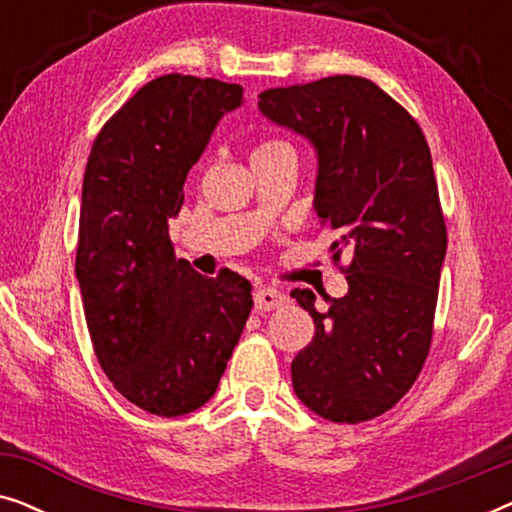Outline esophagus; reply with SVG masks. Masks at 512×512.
Here are the masks:
<instances>
[{"label":"esophagus","instance_id":"esophagus-1","mask_svg":"<svg viewBox=\"0 0 512 512\" xmlns=\"http://www.w3.org/2000/svg\"><path fill=\"white\" fill-rule=\"evenodd\" d=\"M286 303V293L279 289H270V286H263L254 293V307L258 312H270L275 307H282Z\"/></svg>","mask_w":512,"mask_h":512}]
</instances>
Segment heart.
<instances>
[{"mask_svg": "<svg viewBox=\"0 0 512 512\" xmlns=\"http://www.w3.org/2000/svg\"><path fill=\"white\" fill-rule=\"evenodd\" d=\"M279 146H286V144H284V142H279V139H263V142L256 146V149H254V153H251V156H258V153H265V151L279 149Z\"/></svg>", "mask_w": 512, "mask_h": 512, "instance_id": "obj_1", "label": "heart"}]
</instances>
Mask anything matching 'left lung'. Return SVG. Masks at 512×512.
Wrapping results in <instances>:
<instances>
[{
    "label": "left lung",
    "instance_id": "left-lung-1",
    "mask_svg": "<svg viewBox=\"0 0 512 512\" xmlns=\"http://www.w3.org/2000/svg\"><path fill=\"white\" fill-rule=\"evenodd\" d=\"M258 109L317 151L314 209L347 254L349 291L291 296L314 338L291 363L293 391L328 422L359 424L394 408L431 347L447 230L431 151L415 118L373 81L328 76L270 88Z\"/></svg>",
    "mask_w": 512,
    "mask_h": 512
}]
</instances>
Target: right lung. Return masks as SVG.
<instances>
[{"mask_svg": "<svg viewBox=\"0 0 512 512\" xmlns=\"http://www.w3.org/2000/svg\"><path fill=\"white\" fill-rule=\"evenodd\" d=\"M242 93L237 83L158 76L104 123L83 174L76 279L90 340L111 384L158 417L214 396L254 307L237 272L202 277L174 256L167 223Z\"/></svg>", "mask_w": 512, "mask_h": 512, "instance_id": "right-lung-1", "label": "right lung"}]
</instances>
